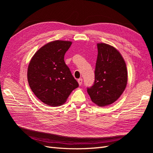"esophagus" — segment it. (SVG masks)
Masks as SVG:
<instances>
[{
  "mask_svg": "<svg viewBox=\"0 0 153 153\" xmlns=\"http://www.w3.org/2000/svg\"><path fill=\"white\" fill-rule=\"evenodd\" d=\"M82 78H79V79L78 80V84H79V85H81L82 84Z\"/></svg>",
  "mask_w": 153,
  "mask_h": 153,
  "instance_id": "obj_1",
  "label": "esophagus"
}]
</instances>
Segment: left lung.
<instances>
[{"label": "left lung", "mask_w": 153, "mask_h": 153, "mask_svg": "<svg viewBox=\"0 0 153 153\" xmlns=\"http://www.w3.org/2000/svg\"><path fill=\"white\" fill-rule=\"evenodd\" d=\"M98 57L93 85L87 92L93 103L100 106L112 104L126 89L128 72L126 63L116 48L106 43H98Z\"/></svg>", "instance_id": "8db88e82"}]
</instances>
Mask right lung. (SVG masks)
Wrapping results in <instances>:
<instances>
[{
	"mask_svg": "<svg viewBox=\"0 0 153 153\" xmlns=\"http://www.w3.org/2000/svg\"><path fill=\"white\" fill-rule=\"evenodd\" d=\"M72 42L56 40L45 45L31 59L27 79L36 96L48 106H61L78 87L64 62Z\"/></svg>",
	"mask_w": 153,
	"mask_h": 153,
	"instance_id": "add662e5",
	"label": "right lung"
}]
</instances>
